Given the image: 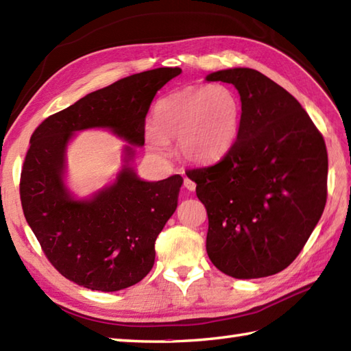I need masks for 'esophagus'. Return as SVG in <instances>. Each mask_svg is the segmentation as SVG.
Returning <instances> with one entry per match:
<instances>
[{"mask_svg":"<svg viewBox=\"0 0 351 351\" xmlns=\"http://www.w3.org/2000/svg\"><path fill=\"white\" fill-rule=\"evenodd\" d=\"M184 187L187 189V190H190V191H195V190H196V184L193 182V181L190 180V178L185 176V178H184Z\"/></svg>","mask_w":351,"mask_h":351,"instance_id":"1","label":"esophagus"}]
</instances>
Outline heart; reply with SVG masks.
<instances>
[{
  "mask_svg": "<svg viewBox=\"0 0 351 351\" xmlns=\"http://www.w3.org/2000/svg\"><path fill=\"white\" fill-rule=\"evenodd\" d=\"M241 122V104L225 84L190 86L164 96L154 107V126L146 141L158 156L169 155V141L178 138V152L193 162L219 160L234 146Z\"/></svg>",
  "mask_w": 351,
  "mask_h": 351,
  "instance_id": "b5f03b06",
  "label": "heart"
}]
</instances>
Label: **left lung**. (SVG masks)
I'll return each instance as SVG.
<instances>
[{
  "label": "left lung",
  "instance_id": "obj_1",
  "mask_svg": "<svg viewBox=\"0 0 351 351\" xmlns=\"http://www.w3.org/2000/svg\"><path fill=\"white\" fill-rule=\"evenodd\" d=\"M234 84L241 122L234 146L213 166L191 169L206 208V252L235 279L287 268L306 244L327 199V151L300 102L249 68L213 72Z\"/></svg>",
  "mask_w": 351,
  "mask_h": 351
}]
</instances>
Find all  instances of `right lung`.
Wrapping results in <instances>:
<instances>
[{
	"label": "right lung",
	"instance_id": "right-lung-1",
	"mask_svg": "<svg viewBox=\"0 0 351 351\" xmlns=\"http://www.w3.org/2000/svg\"><path fill=\"white\" fill-rule=\"evenodd\" d=\"M180 68L134 73L45 119L29 138L21 171V204L37 241L66 279L93 291L136 285L151 271L155 240L178 206L182 178L141 181L130 166L145 145V119L154 96ZM108 128L128 141L125 166L114 184L78 201L62 181L73 132Z\"/></svg>",
	"mask_w": 351,
	"mask_h": 351
}]
</instances>
